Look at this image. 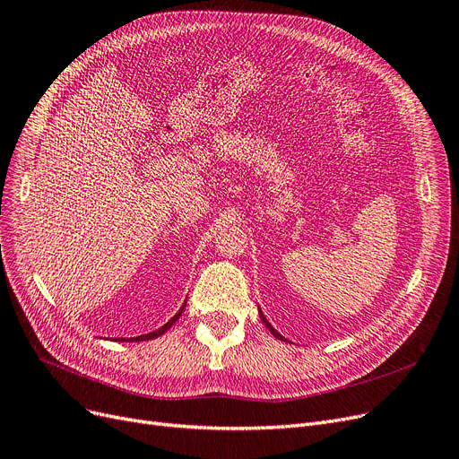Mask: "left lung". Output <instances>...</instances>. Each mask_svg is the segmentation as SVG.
<instances>
[{
  "label": "left lung",
  "instance_id": "left-lung-1",
  "mask_svg": "<svg viewBox=\"0 0 459 459\" xmlns=\"http://www.w3.org/2000/svg\"><path fill=\"white\" fill-rule=\"evenodd\" d=\"M258 315H261V321H263V323L266 325V328H268V330H270V332H272V333H273V335L277 337V340H281V342H287V340H285V337H283L281 333H279V332H277V330H275V328H273V326H272V325L268 323V318L264 316V313H263L261 309H258Z\"/></svg>",
  "mask_w": 459,
  "mask_h": 459
}]
</instances>
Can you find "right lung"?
<instances>
[{
    "label": "right lung",
    "mask_w": 459,
    "mask_h": 459,
    "mask_svg": "<svg viewBox=\"0 0 459 459\" xmlns=\"http://www.w3.org/2000/svg\"><path fill=\"white\" fill-rule=\"evenodd\" d=\"M186 304H187V300L184 302V306L180 307V309H178V313L170 318V321L167 323V325H163L161 328H157V330H153V332H150V333H143V335H136V337H122V340H119V337H117V340L116 342H148V340H153V337H159V335H163L176 321H178V318H180V315H182V311H184V307H186Z\"/></svg>",
    "instance_id": "right-lung-1"
}]
</instances>
